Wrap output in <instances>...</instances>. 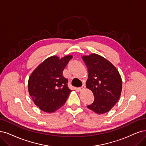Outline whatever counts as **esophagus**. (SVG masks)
<instances>
[{
	"label": "esophagus",
	"instance_id": "esophagus-1",
	"mask_svg": "<svg viewBox=\"0 0 146 146\" xmlns=\"http://www.w3.org/2000/svg\"><path fill=\"white\" fill-rule=\"evenodd\" d=\"M85 85H83L82 87H79V90L80 91H82V90H84V89H85Z\"/></svg>",
	"mask_w": 146,
	"mask_h": 146
}]
</instances>
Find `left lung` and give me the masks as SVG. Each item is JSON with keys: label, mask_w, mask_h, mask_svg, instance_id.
<instances>
[{"label": "left lung", "mask_w": 146, "mask_h": 146, "mask_svg": "<svg viewBox=\"0 0 146 146\" xmlns=\"http://www.w3.org/2000/svg\"><path fill=\"white\" fill-rule=\"evenodd\" d=\"M82 59L88 72L86 87L94 97V102L87 108L97 114H104L111 110L120 98V74L114 65L98 54L82 56Z\"/></svg>", "instance_id": "obj_1"}]
</instances>
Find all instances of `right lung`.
<instances>
[{"mask_svg": "<svg viewBox=\"0 0 146 146\" xmlns=\"http://www.w3.org/2000/svg\"><path fill=\"white\" fill-rule=\"evenodd\" d=\"M72 58L70 55L61 58L58 56L48 57L31 73L28 91L41 111L54 112L66 103L72 90L68 88V80L62 76V72Z\"/></svg>", "mask_w": 146, "mask_h": 146, "instance_id": "obj_1", "label": "right lung"}]
</instances>
